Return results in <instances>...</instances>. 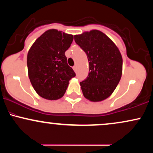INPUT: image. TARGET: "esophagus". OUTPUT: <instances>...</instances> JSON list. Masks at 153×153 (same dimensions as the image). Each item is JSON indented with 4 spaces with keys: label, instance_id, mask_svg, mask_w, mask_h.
Listing matches in <instances>:
<instances>
[{
    "label": "esophagus",
    "instance_id": "esophagus-1",
    "mask_svg": "<svg viewBox=\"0 0 153 153\" xmlns=\"http://www.w3.org/2000/svg\"><path fill=\"white\" fill-rule=\"evenodd\" d=\"M73 70H74V71L75 72V73H76L77 72V66L76 65H75V66H73Z\"/></svg>",
    "mask_w": 153,
    "mask_h": 153
}]
</instances>
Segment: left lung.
<instances>
[{
    "label": "left lung",
    "mask_w": 153,
    "mask_h": 153,
    "mask_svg": "<svg viewBox=\"0 0 153 153\" xmlns=\"http://www.w3.org/2000/svg\"><path fill=\"white\" fill-rule=\"evenodd\" d=\"M74 37L89 62L88 75L80 82L84 97L94 102L103 101L112 94L122 77V54L101 31H85Z\"/></svg>",
    "instance_id": "obj_1"
}]
</instances>
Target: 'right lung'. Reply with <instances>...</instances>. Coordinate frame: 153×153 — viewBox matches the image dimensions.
<instances>
[{
    "label": "right lung",
    "mask_w": 153,
    "mask_h": 153,
    "mask_svg": "<svg viewBox=\"0 0 153 153\" xmlns=\"http://www.w3.org/2000/svg\"><path fill=\"white\" fill-rule=\"evenodd\" d=\"M73 35L57 29H49L39 37L27 54L28 74L39 96L57 100L64 96L75 72L67 63L66 50Z\"/></svg>",
    "instance_id": "obj_1"
}]
</instances>
